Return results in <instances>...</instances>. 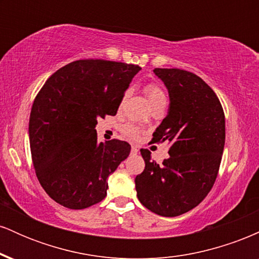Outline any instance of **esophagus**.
Returning a JSON list of instances; mask_svg holds the SVG:
<instances>
[{"mask_svg":"<svg viewBox=\"0 0 259 259\" xmlns=\"http://www.w3.org/2000/svg\"><path fill=\"white\" fill-rule=\"evenodd\" d=\"M138 152H139V148L136 147V146H133V147H132V153H133V154H136Z\"/></svg>","mask_w":259,"mask_h":259,"instance_id":"1","label":"esophagus"}]
</instances>
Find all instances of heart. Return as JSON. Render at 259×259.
Here are the masks:
<instances>
[{
    "instance_id": "obj_1",
    "label": "heart",
    "mask_w": 259,
    "mask_h": 259,
    "mask_svg": "<svg viewBox=\"0 0 259 259\" xmlns=\"http://www.w3.org/2000/svg\"><path fill=\"white\" fill-rule=\"evenodd\" d=\"M145 94H146V97H147L148 102H150V105H153V103L158 102V101L165 100V96H164V94H163V91L160 90L158 86H156L153 84L145 86ZM123 133L127 139L135 140L139 138L140 129L138 126L132 125V124H127V125L123 127Z\"/></svg>"
}]
</instances>
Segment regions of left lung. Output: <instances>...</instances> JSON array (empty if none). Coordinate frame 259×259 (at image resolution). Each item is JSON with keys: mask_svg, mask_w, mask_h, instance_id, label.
<instances>
[{"mask_svg": "<svg viewBox=\"0 0 259 259\" xmlns=\"http://www.w3.org/2000/svg\"><path fill=\"white\" fill-rule=\"evenodd\" d=\"M153 73L168 90V114L153 142L169 144V157L157 164L141 150L145 170L135 178L138 198L151 212L177 217L206 198L214 184L225 144V117L214 91L194 73L160 69Z\"/></svg>", "mask_w": 259, "mask_h": 259, "instance_id": "8db88e82", "label": "left lung"}]
</instances>
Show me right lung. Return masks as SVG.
<instances>
[{
	"instance_id": "add662e5",
	"label": "right lung",
	"mask_w": 259,
	"mask_h": 259,
	"mask_svg": "<svg viewBox=\"0 0 259 259\" xmlns=\"http://www.w3.org/2000/svg\"><path fill=\"white\" fill-rule=\"evenodd\" d=\"M139 65L82 59L45 82L32 105L29 141L37 179L46 194L70 209L107 196L108 177L129 156L125 141H97V119L115 115Z\"/></svg>"
}]
</instances>
